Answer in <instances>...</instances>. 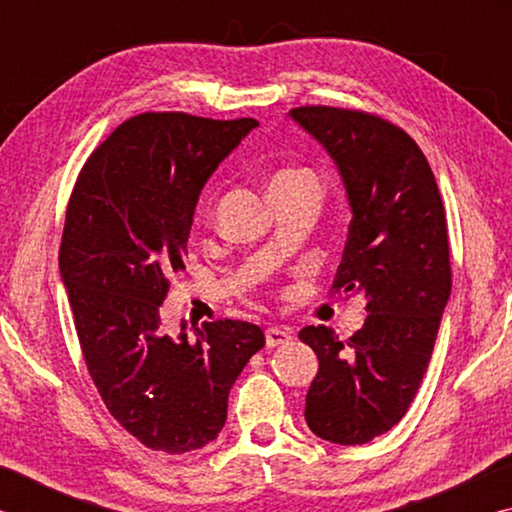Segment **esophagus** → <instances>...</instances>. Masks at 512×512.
Segmentation results:
<instances>
[{"instance_id":"1","label":"esophagus","mask_w":512,"mask_h":512,"mask_svg":"<svg viewBox=\"0 0 512 512\" xmlns=\"http://www.w3.org/2000/svg\"><path fill=\"white\" fill-rule=\"evenodd\" d=\"M291 341L289 327H268L266 329V348H277Z\"/></svg>"}]
</instances>
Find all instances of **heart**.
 I'll use <instances>...</instances> for the list:
<instances>
[{
  "label": "heart",
  "mask_w": 512,
  "mask_h": 512,
  "mask_svg": "<svg viewBox=\"0 0 512 512\" xmlns=\"http://www.w3.org/2000/svg\"><path fill=\"white\" fill-rule=\"evenodd\" d=\"M298 180H314L309 171L305 169H284V171H277L275 176L271 178V185L268 189L273 187H282V185H289V183H298Z\"/></svg>",
  "instance_id": "1"
}]
</instances>
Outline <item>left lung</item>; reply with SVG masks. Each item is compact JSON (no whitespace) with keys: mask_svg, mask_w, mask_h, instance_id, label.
Here are the masks:
<instances>
[{"mask_svg":"<svg viewBox=\"0 0 512 512\" xmlns=\"http://www.w3.org/2000/svg\"><path fill=\"white\" fill-rule=\"evenodd\" d=\"M291 119L323 144L348 194L352 221L334 293H361L368 318L341 341L309 325L318 357L305 420L318 438L363 445L409 411L427 372L452 291L443 198L420 146L363 110L302 106Z\"/></svg>","mask_w":512,"mask_h":512,"instance_id":"8db88e82","label":"left lung"}]
</instances>
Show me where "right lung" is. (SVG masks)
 Instances as JSON below:
<instances>
[{
    "label": "right lung",
    "mask_w": 512,
    "mask_h": 512,
    "mask_svg": "<svg viewBox=\"0 0 512 512\" xmlns=\"http://www.w3.org/2000/svg\"><path fill=\"white\" fill-rule=\"evenodd\" d=\"M255 119L144 112L94 151L69 196L60 277L103 404L144 447L185 454L219 436L228 395L264 348L246 320L162 332L160 305L185 271L201 189Z\"/></svg>",
    "instance_id": "obj_1"
}]
</instances>
